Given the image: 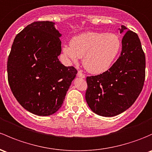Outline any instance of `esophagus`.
Wrapping results in <instances>:
<instances>
[{
    "mask_svg": "<svg viewBox=\"0 0 152 152\" xmlns=\"http://www.w3.org/2000/svg\"><path fill=\"white\" fill-rule=\"evenodd\" d=\"M77 76L79 78H82V79H84V78H85V75H84V73H82V72H81V71H78Z\"/></svg>",
    "mask_w": 152,
    "mask_h": 152,
    "instance_id": "1",
    "label": "esophagus"
}]
</instances>
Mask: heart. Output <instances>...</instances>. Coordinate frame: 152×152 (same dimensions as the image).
I'll return each mask as SVG.
<instances>
[{"label":"heart","instance_id":"heart-1","mask_svg":"<svg viewBox=\"0 0 152 152\" xmlns=\"http://www.w3.org/2000/svg\"><path fill=\"white\" fill-rule=\"evenodd\" d=\"M120 48L116 34L87 32L74 36L63 51L74 63L83 57V65L92 74H101L111 67Z\"/></svg>","mask_w":152,"mask_h":152}]
</instances>
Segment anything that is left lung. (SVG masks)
Returning a JSON list of instances; mask_svg holds the SVG:
<instances>
[{"mask_svg":"<svg viewBox=\"0 0 152 152\" xmlns=\"http://www.w3.org/2000/svg\"><path fill=\"white\" fill-rule=\"evenodd\" d=\"M122 52L108 71L88 76L86 101L94 113L105 117L122 114L134 103L143 87L146 58L138 35L124 25Z\"/></svg>","mask_w":152,"mask_h":152,"instance_id":"left-lung-1","label":"left lung"}]
</instances>
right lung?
Here are the masks:
<instances>
[{"label": "right lung", "mask_w": 152, "mask_h": 152, "mask_svg": "<svg viewBox=\"0 0 152 152\" xmlns=\"http://www.w3.org/2000/svg\"><path fill=\"white\" fill-rule=\"evenodd\" d=\"M49 21L35 22L16 36L8 58V81L25 109L49 116L63 105L77 71L60 62L62 34Z\"/></svg>", "instance_id": "add662e5"}]
</instances>
